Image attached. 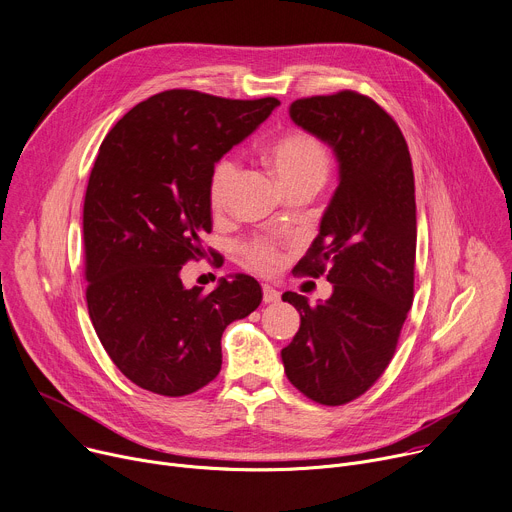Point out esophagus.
<instances>
[{"instance_id": "1", "label": "esophagus", "mask_w": 512, "mask_h": 512, "mask_svg": "<svg viewBox=\"0 0 512 512\" xmlns=\"http://www.w3.org/2000/svg\"><path fill=\"white\" fill-rule=\"evenodd\" d=\"M280 300V290H275L271 286H263V302L269 304V302H277Z\"/></svg>"}]
</instances>
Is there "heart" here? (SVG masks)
<instances>
[{
    "mask_svg": "<svg viewBox=\"0 0 512 512\" xmlns=\"http://www.w3.org/2000/svg\"><path fill=\"white\" fill-rule=\"evenodd\" d=\"M265 159L286 190L298 185H320L331 169V153L318 136L306 130L284 132L265 147ZM237 177V163L222 157L214 163L208 181V202L214 212H220L230 194V185ZM247 263L259 273H275L284 263V253L271 241L257 239L245 247Z\"/></svg>",
    "mask_w": 512,
    "mask_h": 512,
    "instance_id": "1",
    "label": "heart"
}]
</instances>
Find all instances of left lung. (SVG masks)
Returning a JSON list of instances; mask_svg holds the SVG:
<instances>
[{
	"label": "left lung",
	"instance_id": "left-lung-1",
	"mask_svg": "<svg viewBox=\"0 0 512 512\" xmlns=\"http://www.w3.org/2000/svg\"><path fill=\"white\" fill-rule=\"evenodd\" d=\"M292 120L329 143L339 188L298 273L327 275L333 296L300 312V331L282 349L288 380L310 400L341 406L374 386L390 365L414 298V173L396 120L369 96L343 89L300 98Z\"/></svg>",
	"mask_w": 512,
	"mask_h": 512
}]
</instances>
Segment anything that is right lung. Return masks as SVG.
Returning a JSON list of instances; mask_svg holds the SVG:
<instances>
[{
  "label": "right lung",
  "instance_id": "add662e5",
  "mask_svg": "<svg viewBox=\"0 0 512 512\" xmlns=\"http://www.w3.org/2000/svg\"><path fill=\"white\" fill-rule=\"evenodd\" d=\"M277 104L167 89L104 138L83 202L85 300L106 353L132 384L171 398L198 392L218 376L224 329L261 304L251 275L204 292L183 288L179 271L206 255L214 163Z\"/></svg>",
  "mask_w": 512,
  "mask_h": 512
}]
</instances>
